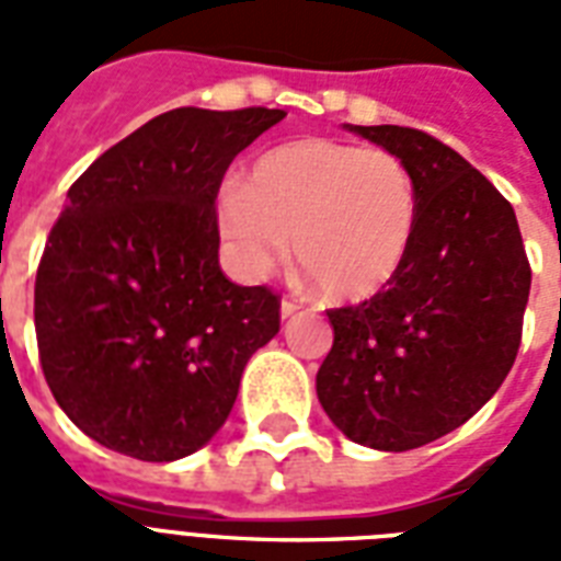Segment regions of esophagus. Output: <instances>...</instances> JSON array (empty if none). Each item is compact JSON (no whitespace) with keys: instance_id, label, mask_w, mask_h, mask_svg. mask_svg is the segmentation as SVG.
<instances>
[{"instance_id":"obj_1","label":"esophagus","mask_w":561,"mask_h":561,"mask_svg":"<svg viewBox=\"0 0 561 561\" xmlns=\"http://www.w3.org/2000/svg\"><path fill=\"white\" fill-rule=\"evenodd\" d=\"M299 302L297 299H282V306H279V314H282V320H288V317H294L299 311Z\"/></svg>"}]
</instances>
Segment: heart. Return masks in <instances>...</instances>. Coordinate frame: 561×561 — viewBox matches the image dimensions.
Here are the masks:
<instances>
[{
  "mask_svg": "<svg viewBox=\"0 0 561 561\" xmlns=\"http://www.w3.org/2000/svg\"><path fill=\"white\" fill-rule=\"evenodd\" d=\"M419 220L416 180L390 151L299 139L262 153L244 186L227 183L215 224L244 279L290 253L325 297L360 302L396 279Z\"/></svg>",
  "mask_w": 561,
  "mask_h": 561,
  "instance_id": "b5f03b06",
  "label": "heart"
}]
</instances>
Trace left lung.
<instances>
[{
  "mask_svg": "<svg viewBox=\"0 0 561 561\" xmlns=\"http://www.w3.org/2000/svg\"><path fill=\"white\" fill-rule=\"evenodd\" d=\"M396 153L416 180L419 220L396 279L332 308L317 399L337 431L375 451L451 434L504 383L522 346L530 262L513 206L434 136L346 125Z\"/></svg>",
  "mask_w": 561,
  "mask_h": 561,
  "instance_id": "1",
  "label": "left lung"
}]
</instances>
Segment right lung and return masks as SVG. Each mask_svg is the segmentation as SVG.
Listing matches in <instances>:
<instances>
[{
    "instance_id": "obj_1",
    "label": "right lung",
    "mask_w": 561,
    "mask_h": 561,
    "mask_svg": "<svg viewBox=\"0 0 561 561\" xmlns=\"http://www.w3.org/2000/svg\"><path fill=\"white\" fill-rule=\"evenodd\" d=\"M285 110L180 107L104 151L66 194L34 285L43 375L110 451L171 462L209 443L279 297L218 264L229 162Z\"/></svg>"
}]
</instances>
